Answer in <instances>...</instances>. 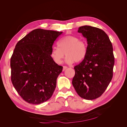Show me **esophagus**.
Listing matches in <instances>:
<instances>
[{"instance_id": "1", "label": "esophagus", "mask_w": 127, "mask_h": 127, "mask_svg": "<svg viewBox=\"0 0 127 127\" xmlns=\"http://www.w3.org/2000/svg\"><path fill=\"white\" fill-rule=\"evenodd\" d=\"M67 68H68V67H67V66H64V67H63V71H64L66 69H67Z\"/></svg>"}]
</instances>
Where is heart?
I'll return each instance as SVG.
<instances>
[{
	"mask_svg": "<svg viewBox=\"0 0 127 127\" xmlns=\"http://www.w3.org/2000/svg\"><path fill=\"white\" fill-rule=\"evenodd\" d=\"M59 48L53 47L50 56L54 62L61 64L64 57L67 56L66 61L68 64L74 61L79 63L83 61L87 55V45L86 42L80 40L79 38L73 35H67L61 39L58 43Z\"/></svg>",
	"mask_w": 127,
	"mask_h": 127,
	"instance_id": "heart-1",
	"label": "heart"
}]
</instances>
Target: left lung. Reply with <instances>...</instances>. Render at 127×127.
<instances>
[{
  "label": "left lung",
  "mask_w": 127,
  "mask_h": 127,
  "mask_svg": "<svg viewBox=\"0 0 127 127\" xmlns=\"http://www.w3.org/2000/svg\"><path fill=\"white\" fill-rule=\"evenodd\" d=\"M78 32L86 38L87 53L74 67L72 84L80 97L92 100L101 96L112 80L114 64L112 44L100 29L85 25L79 27Z\"/></svg>",
  "instance_id": "left-lung-1"
}]
</instances>
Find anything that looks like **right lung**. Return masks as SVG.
<instances>
[{
  "label": "right lung",
  "mask_w": 127,
  "mask_h": 127,
  "mask_svg": "<svg viewBox=\"0 0 127 127\" xmlns=\"http://www.w3.org/2000/svg\"><path fill=\"white\" fill-rule=\"evenodd\" d=\"M62 32L37 29L19 41L10 58L11 80L25 101L39 104L50 98L63 67L50 56Z\"/></svg>",
  "instance_id": "1"
}]
</instances>
